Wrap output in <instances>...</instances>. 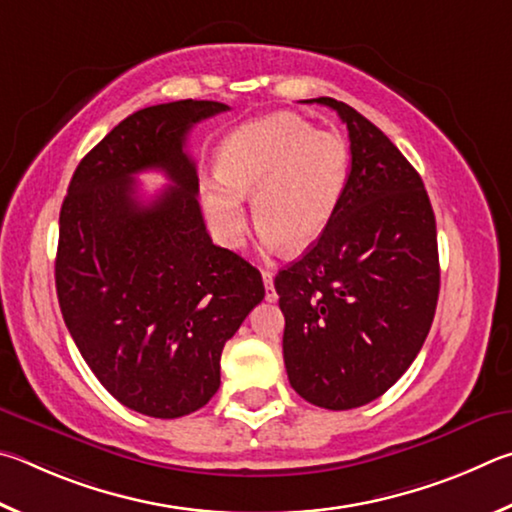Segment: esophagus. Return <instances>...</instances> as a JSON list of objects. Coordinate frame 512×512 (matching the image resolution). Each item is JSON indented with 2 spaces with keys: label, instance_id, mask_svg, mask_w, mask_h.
<instances>
[{
  "label": "esophagus",
  "instance_id": "34e87169",
  "mask_svg": "<svg viewBox=\"0 0 512 512\" xmlns=\"http://www.w3.org/2000/svg\"><path fill=\"white\" fill-rule=\"evenodd\" d=\"M263 283H265V299L276 301V290H274V274L270 270H263Z\"/></svg>",
  "mask_w": 512,
  "mask_h": 512
}]
</instances>
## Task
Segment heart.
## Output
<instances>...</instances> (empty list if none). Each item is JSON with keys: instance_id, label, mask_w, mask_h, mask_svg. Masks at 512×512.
<instances>
[{"instance_id": "heart-1", "label": "heart", "mask_w": 512, "mask_h": 512, "mask_svg": "<svg viewBox=\"0 0 512 512\" xmlns=\"http://www.w3.org/2000/svg\"><path fill=\"white\" fill-rule=\"evenodd\" d=\"M215 173L220 182L202 188V206L220 242L242 245V197L254 195L263 245L303 251L335 218L351 173V148L342 134L279 112L233 130L218 152Z\"/></svg>"}]
</instances>
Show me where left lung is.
<instances>
[{"label":"left lung","mask_w":512,"mask_h":512,"mask_svg":"<svg viewBox=\"0 0 512 512\" xmlns=\"http://www.w3.org/2000/svg\"><path fill=\"white\" fill-rule=\"evenodd\" d=\"M346 123L351 173L333 222L274 279L292 389L344 411L380 398L432 328L441 270L436 218L416 168L378 125L321 96Z\"/></svg>","instance_id":"8db88e82"}]
</instances>
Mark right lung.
I'll list each match as a JSON object with an SVG mask.
<instances>
[{
	"label": "right lung",
	"instance_id": "obj_1",
	"mask_svg": "<svg viewBox=\"0 0 512 512\" xmlns=\"http://www.w3.org/2000/svg\"><path fill=\"white\" fill-rule=\"evenodd\" d=\"M218 101L130 114L87 152L60 209L56 292L62 319L98 382L132 411L179 418L220 387V355L265 297L261 272L213 245L186 137L227 112ZM171 182L143 203L133 175Z\"/></svg>",
	"mask_w": 512,
	"mask_h": 512
}]
</instances>
